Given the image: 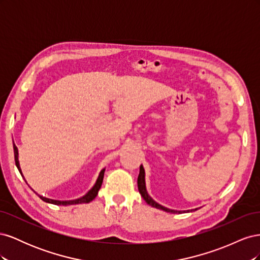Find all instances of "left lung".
<instances>
[{
	"label": "left lung",
	"mask_w": 260,
	"mask_h": 260,
	"mask_svg": "<svg viewBox=\"0 0 260 260\" xmlns=\"http://www.w3.org/2000/svg\"><path fill=\"white\" fill-rule=\"evenodd\" d=\"M138 188H139V192L140 194L142 195L143 200L148 204V205H151L152 207L155 208H158L161 209L164 211H167V212H171V214H182V212H188V211H193V210H198V208L195 209H191V210H175V209H170L167 207H164L161 206L160 204H158L157 202H155L151 196L148 195L147 191H146V185H145V171L142 165L140 166V174L138 177Z\"/></svg>",
	"instance_id": "left-lung-1"
}]
</instances>
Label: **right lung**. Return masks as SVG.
I'll list each match as a JSON object with an SVG mask.
<instances>
[{
    "mask_svg": "<svg viewBox=\"0 0 260 260\" xmlns=\"http://www.w3.org/2000/svg\"><path fill=\"white\" fill-rule=\"evenodd\" d=\"M14 155H15V162H16V166L19 170V172L22 176V172H21V169H20V166H19V160H18V148L17 146L14 144ZM104 172H105V168L102 169L100 175H99V178L96 180L95 184L93 185V187L91 188V190L86 193L85 195H83L82 198L80 199H77V200H72V201H57V200H52V199H48V198H44V196H41L39 195L38 193V196L40 198L42 201L46 202V203H50V204H54V205H62V206H68V205H76V204H83V203H90L91 201H93L94 199L96 198V195L99 193V190L101 188V185L102 183H103V178H104Z\"/></svg>",
    "mask_w": 260,
    "mask_h": 260,
    "instance_id": "obj_1",
    "label": "right lung"
}]
</instances>
